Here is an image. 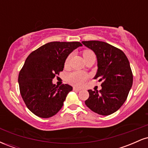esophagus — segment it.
<instances>
[{"label":"esophagus","mask_w":148,"mask_h":148,"mask_svg":"<svg viewBox=\"0 0 148 148\" xmlns=\"http://www.w3.org/2000/svg\"><path fill=\"white\" fill-rule=\"evenodd\" d=\"M73 90H75V91H80L81 89V88H79L74 87V88H73Z\"/></svg>","instance_id":"obj_1"}]
</instances>
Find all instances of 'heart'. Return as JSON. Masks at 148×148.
<instances>
[{
    "label": "heart",
    "mask_w": 148,
    "mask_h": 148,
    "mask_svg": "<svg viewBox=\"0 0 148 148\" xmlns=\"http://www.w3.org/2000/svg\"><path fill=\"white\" fill-rule=\"evenodd\" d=\"M94 55L92 51L90 50H86L83 52V56H84V59H86V58L91 56ZM71 56H69L65 60V64H67L69 62V59H70ZM88 77V74L86 73L83 72H79V71H76V72H73L70 74H69L67 76V80L71 84L74 85V86H82L83 84L86 82V81L87 80Z\"/></svg>",
    "instance_id": "1"
}]
</instances>
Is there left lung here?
Masks as SVG:
<instances>
[{
    "label": "left lung",
    "mask_w": 148,
    "mask_h": 148,
    "mask_svg": "<svg viewBox=\"0 0 148 148\" xmlns=\"http://www.w3.org/2000/svg\"><path fill=\"white\" fill-rule=\"evenodd\" d=\"M82 44L96 55L97 70L94 79L103 81L100 90H88L85 103L97 114L108 115L120 108L133 84L130 64L123 51L104 42L84 41Z\"/></svg>",
    "instance_id": "1"
}]
</instances>
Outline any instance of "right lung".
Returning a JSON list of instances; mask_svg holds the SVG:
<instances>
[{"mask_svg": "<svg viewBox=\"0 0 148 148\" xmlns=\"http://www.w3.org/2000/svg\"><path fill=\"white\" fill-rule=\"evenodd\" d=\"M81 46L79 42H49L26 58L18 82L25 105L37 116L48 118L61 109L73 88L68 84L56 86L52 81L63 70L67 56Z\"/></svg>", "mask_w": 148, "mask_h": 148, "instance_id": "add662e5", "label": "right lung"}]
</instances>
